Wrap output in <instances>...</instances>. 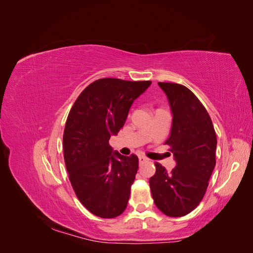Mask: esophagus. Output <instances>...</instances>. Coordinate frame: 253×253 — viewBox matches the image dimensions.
Listing matches in <instances>:
<instances>
[{"label": "esophagus", "mask_w": 253, "mask_h": 253, "mask_svg": "<svg viewBox=\"0 0 253 253\" xmlns=\"http://www.w3.org/2000/svg\"><path fill=\"white\" fill-rule=\"evenodd\" d=\"M148 158L147 157H144V156H139V163L140 164H142V163H145V162H148Z\"/></svg>", "instance_id": "obj_1"}]
</instances>
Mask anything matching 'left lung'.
<instances>
[{
	"label": "left lung",
	"mask_w": 253,
	"mask_h": 253,
	"mask_svg": "<svg viewBox=\"0 0 253 253\" xmlns=\"http://www.w3.org/2000/svg\"><path fill=\"white\" fill-rule=\"evenodd\" d=\"M172 113L169 138L176 166L168 172L155 164L150 178L153 200L157 208L171 217L187 215L201 203L215 167L216 134L211 118L198 98L186 86L158 82Z\"/></svg>",
	"instance_id": "1"
}]
</instances>
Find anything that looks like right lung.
Returning a JSON list of instances; mask_svg holds the SVG:
<instances>
[{"label": "right lung", "mask_w": 253, "mask_h": 253, "mask_svg": "<svg viewBox=\"0 0 253 253\" xmlns=\"http://www.w3.org/2000/svg\"><path fill=\"white\" fill-rule=\"evenodd\" d=\"M151 83L99 79L82 91L68 114L63 134L66 170L79 201L96 216L114 218L126 208L138 157L119 154L109 140Z\"/></svg>", "instance_id": "right-lung-1"}]
</instances>
